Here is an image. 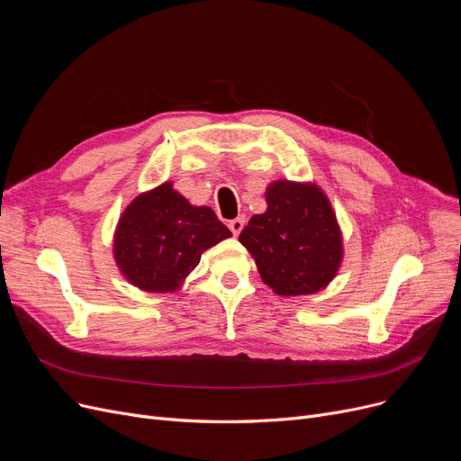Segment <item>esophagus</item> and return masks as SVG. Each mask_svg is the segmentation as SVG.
<instances>
[{"label":"esophagus","mask_w":461,"mask_h":461,"mask_svg":"<svg viewBox=\"0 0 461 461\" xmlns=\"http://www.w3.org/2000/svg\"><path fill=\"white\" fill-rule=\"evenodd\" d=\"M228 226H230L233 235H239L240 230H243V226H245V218L243 216H237V218H233V221H230Z\"/></svg>","instance_id":"1"}]
</instances>
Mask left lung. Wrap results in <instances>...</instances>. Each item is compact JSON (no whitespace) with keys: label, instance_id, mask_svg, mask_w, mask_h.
<instances>
[{"label":"left lung","instance_id":"left-lung-1","mask_svg":"<svg viewBox=\"0 0 461 461\" xmlns=\"http://www.w3.org/2000/svg\"><path fill=\"white\" fill-rule=\"evenodd\" d=\"M267 211L240 231L261 280L276 295H312L327 287L344 258L342 231L325 192L313 183L275 181Z\"/></svg>","mask_w":461,"mask_h":461}]
</instances>
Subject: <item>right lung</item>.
<instances>
[{
  "mask_svg": "<svg viewBox=\"0 0 461 461\" xmlns=\"http://www.w3.org/2000/svg\"><path fill=\"white\" fill-rule=\"evenodd\" d=\"M231 237L211 207H196L172 183L140 194L121 214L113 258L132 285L169 294L198 267L202 254Z\"/></svg>",
  "mask_w": 461,
  "mask_h": 461,
  "instance_id": "obj_1",
  "label": "right lung"
}]
</instances>
